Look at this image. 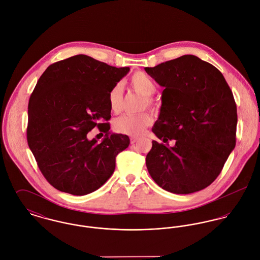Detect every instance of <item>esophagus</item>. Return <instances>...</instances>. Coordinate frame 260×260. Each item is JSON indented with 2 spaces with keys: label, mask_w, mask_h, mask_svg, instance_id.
Segmentation results:
<instances>
[{
  "label": "esophagus",
  "mask_w": 260,
  "mask_h": 260,
  "mask_svg": "<svg viewBox=\"0 0 260 260\" xmlns=\"http://www.w3.org/2000/svg\"><path fill=\"white\" fill-rule=\"evenodd\" d=\"M138 141H139V138H137V137H132L131 138V144H135Z\"/></svg>",
  "instance_id": "esophagus-1"
}]
</instances>
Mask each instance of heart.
Listing matches in <instances>:
<instances>
[{"mask_svg":"<svg viewBox=\"0 0 260 260\" xmlns=\"http://www.w3.org/2000/svg\"><path fill=\"white\" fill-rule=\"evenodd\" d=\"M131 86L136 91L144 96V106L152 107L153 102L150 96L156 89L154 81L144 73H136L129 80ZM109 104L110 108L114 113H118L122 106L123 91L121 84L117 83L114 85L109 91ZM151 122V116L147 113L140 115L125 114L116 117L114 121V127L117 133L128 135V136H140L143 134L144 128Z\"/></svg>","mask_w":260,"mask_h":260,"instance_id":"1","label":"heart"}]
</instances>
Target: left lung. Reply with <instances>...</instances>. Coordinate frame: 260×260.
<instances>
[{"label":"left lung","instance_id":"8db88e82","mask_svg":"<svg viewBox=\"0 0 260 260\" xmlns=\"http://www.w3.org/2000/svg\"><path fill=\"white\" fill-rule=\"evenodd\" d=\"M145 72L161 87V107L145 165L167 191L188 194L211 184L235 147L236 105L222 74L192 55L161 62Z\"/></svg>","mask_w":260,"mask_h":260}]
</instances>
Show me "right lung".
<instances>
[{
	"instance_id": "right-lung-1",
	"label": "right lung",
	"mask_w": 260,
	"mask_h": 260,
	"mask_svg": "<svg viewBox=\"0 0 260 260\" xmlns=\"http://www.w3.org/2000/svg\"><path fill=\"white\" fill-rule=\"evenodd\" d=\"M129 68H116L77 55L47 68L29 98L27 139L40 171L51 185L73 196L99 189L115 172L116 156L129 144L111 134L109 91ZM93 127L106 132L88 140Z\"/></svg>"
}]
</instances>
